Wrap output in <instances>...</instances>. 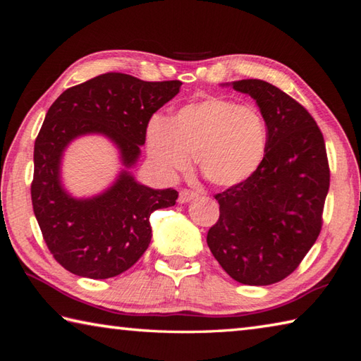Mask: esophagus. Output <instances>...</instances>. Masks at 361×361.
Segmentation results:
<instances>
[{
	"label": "esophagus",
	"mask_w": 361,
	"mask_h": 361,
	"mask_svg": "<svg viewBox=\"0 0 361 361\" xmlns=\"http://www.w3.org/2000/svg\"><path fill=\"white\" fill-rule=\"evenodd\" d=\"M198 194L195 192V190H189V189H183L180 192V197H178V202L180 203H188L190 200H194V198H197Z\"/></svg>",
	"instance_id": "1"
}]
</instances>
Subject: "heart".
I'll return each mask as SVG.
<instances>
[{
  "instance_id": "obj_1",
  "label": "heart",
  "mask_w": 361,
  "mask_h": 361,
  "mask_svg": "<svg viewBox=\"0 0 361 361\" xmlns=\"http://www.w3.org/2000/svg\"><path fill=\"white\" fill-rule=\"evenodd\" d=\"M268 126L256 106L228 97H204L147 128V149L161 172L172 176L190 166L217 188L247 181L262 166L268 150Z\"/></svg>"
}]
</instances>
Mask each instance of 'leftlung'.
<instances>
[{
	"instance_id": "obj_1",
	"label": "left lung",
	"mask_w": 361,
	"mask_h": 361,
	"mask_svg": "<svg viewBox=\"0 0 361 361\" xmlns=\"http://www.w3.org/2000/svg\"><path fill=\"white\" fill-rule=\"evenodd\" d=\"M231 87L255 99L270 140L259 171L216 195L220 217L206 242L234 281L270 286L296 270L319 235L331 181L326 144L310 113L278 87L259 79Z\"/></svg>"
}]
</instances>
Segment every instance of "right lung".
I'll return each mask as SVG.
<instances>
[{
	"instance_id": "obj_1",
	"label": "right lung",
	"mask_w": 361,
	"mask_h": 361,
	"mask_svg": "<svg viewBox=\"0 0 361 361\" xmlns=\"http://www.w3.org/2000/svg\"><path fill=\"white\" fill-rule=\"evenodd\" d=\"M180 80L144 82L106 73L68 88L54 102L34 145V214L54 259L82 278L106 279L128 270L152 239L150 214L173 206L175 189H152L135 180L153 113L178 94ZM85 134L117 145L125 166L104 193L75 199L66 192L59 164L66 147Z\"/></svg>"
}]
</instances>
